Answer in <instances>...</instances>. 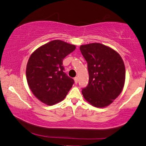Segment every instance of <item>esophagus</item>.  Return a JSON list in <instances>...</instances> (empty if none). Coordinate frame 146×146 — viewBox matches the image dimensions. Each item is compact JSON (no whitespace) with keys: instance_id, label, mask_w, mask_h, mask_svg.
Here are the masks:
<instances>
[{"instance_id":"esophagus-1","label":"esophagus","mask_w":146,"mask_h":146,"mask_svg":"<svg viewBox=\"0 0 146 146\" xmlns=\"http://www.w3.org/2000/svg\"><path fill=\"white\" fill-rule=\"evenodd\" d=\"M74 81H75V83L77 84L78 82V77H75L74 78Z\"/></svg>"}]
</instances>
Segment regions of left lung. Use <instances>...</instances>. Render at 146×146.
Here are the masks:
<instances>
[{
	"mask_svg": "<svg viewBox=\"0 0 146 146\" xmlns=\"http://www.w3.org/2000/svg\"><path fill=\"white\" fill-rule=\"evenodd\" d=\"M88 64L89 81L82 94L92 105L104 108L113 103L124 88L126 70L119 54L99 43L80 46Z\"/></svg>",
	"mask_w": 146,
	"mask_h": 146,
	"instance_id": "1",
	"label": "left lung"
}]
</instances>
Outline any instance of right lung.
<instances>
[{"label": "right lung", "mask_w": 146, "mask_h": 146, "mask_svg": "<svg viewBox=\"0 0 146 146\" xmlns=\"http://www.w3.org/2000/svg\"><path fill=\"white\" fill-rule=\"evenodd\" d=\"M75 49L74 45L55 40L38 48L29 57L28 85L36 98L47 105L63 100L74 83L64 72L63 60Z\"/></svg>", "instance_id": "obj_1"}]
</instances>
